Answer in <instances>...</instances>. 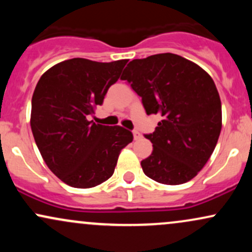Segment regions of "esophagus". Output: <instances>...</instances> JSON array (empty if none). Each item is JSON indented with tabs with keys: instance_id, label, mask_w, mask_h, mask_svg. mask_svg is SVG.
<instances>
[{
	"instance_id": "34e87169",
	"label": "esophagus",
	"mask_w": 252,
	"mask_h": 252,
	"mask_svg": "<svg viewBox=\"0 0 252 252\" xmlns=\"http://www.w3.org/2000/svg\"><path fill=\"white\" fill-rule=\"evenodd\" d=\"M132 135H134V140H140L141 138V134L137 130H134V131H132Z\"/></svg>"
}]
</instances>
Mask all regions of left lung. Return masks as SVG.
<instances>
[{
    "mask_svg": "<svg viewBox=\"0 0 252 252\" xmlns=\"http://www.w3.org/2000/svg\"><path fill=\"white\" fill-rule=\"evenodd\" d=\"M122 80L142 98L147 115H161L153 152L141 161L148 178L164 185L192 180L212 155L221 130V103L212 78L178 54L135 59Z\"/></svg>",
    "mask_w": 252,
    "mask_h": 252,
    "instance_id": "8db88e82",
    "label": "left lung"
}]
</instances>
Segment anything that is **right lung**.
Segmentation results:
<instances>
[{"label": "right lung", "instance_id": "right-lung-1", "mask_svg": "<svg viewBox=\"0 0 252 252\" xmlns=\"http://www.w3.org/2000/svg\"><path fill=\"white\" fill-rule=\"evenodd\" d=\"M128 60H65L42 74L32 98L31 128L47 167L76 189H91L114 174L118 156L132 142L122 126L88 120Z\"/></svg>", "mask_w": 252, "mask_h": 252}]
</instances>
